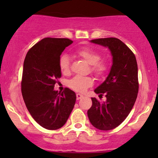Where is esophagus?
<instances>
[{
	"label": "esophagus",
	"mask_w": 158,
	"mask_h": 158,
	"mask_svg": "<svg viewBox=\"0 0 158 158\" xmlns=\"http://www.w3.org/2000/svg\"><path fill=\"white\" fill-rule=\"evenodd\" d=\"M82 98H83V95H81V94H79V93L76 94V99L79 100V99H81Z\"/></svg>",
	"instance_id": "obj_1"
}]
</instances>
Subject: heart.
<instances>
[{"instance_id":"b5f03b06","label":"heart","mask_w":158,"mask_h":158,"mask_svg":"<svg viewBox=\"0 0 158 158\" xmlns=\"http://www.w3.org/2000/svg\"><path fill=\"white\" fill-rule=\"evenodd\" d=\"M78 56L90 65V71L98 77L104 76L109 69V64L106 60H99L101 56L89 47H82L77 49ZM59 66L62 73L68 75L70 73V57L68 54H63L59 60ZM93 84V79L89 76H75L69 81V87L75 91L82 92Z\"/></svg>"}]
</instances>
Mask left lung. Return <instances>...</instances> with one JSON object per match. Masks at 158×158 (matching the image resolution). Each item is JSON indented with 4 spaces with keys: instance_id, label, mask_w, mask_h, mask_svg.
<instances>
[{
    "instance_id": "1",
    "label": "left lung",
    "mask_w": 158,
    "mask_h": 158,
    "mask_svg": "<svg viewBox=\"0 0 158 158\" xmlns=\"http://www.w3.org/2000/svg\"><path fill=\"white\" fill-rule=\"evenodd\" d=\"M91 43L108 47L112 56V66L106 80L95 89L99 98H92V106L87 111L91 124L102 131L115 128L131 111L138 92V64L132 51L119 39L101 38Z\"/></svg>"
}]
</instances>
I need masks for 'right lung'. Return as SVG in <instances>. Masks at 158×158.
Segmentation results:
<instances>
[{"label":"right lung","mask_w":158,"mask_h":158,"mask_svg":"<svg viewBox=\"0 0 158 158\" xmlns=\"http://www.w3.org/2000/svg\"><path fill=\"white\" fill-rule=\"evenodd\" d=\"M73 42L67 38H44L28 51L23 62L21 92L25 105L33 118L48 130L63 127L76 103L71 89L54 90L62 76L60 55Z\"/></svg>","instance_id":"right-lung-1"}]
</instances>
